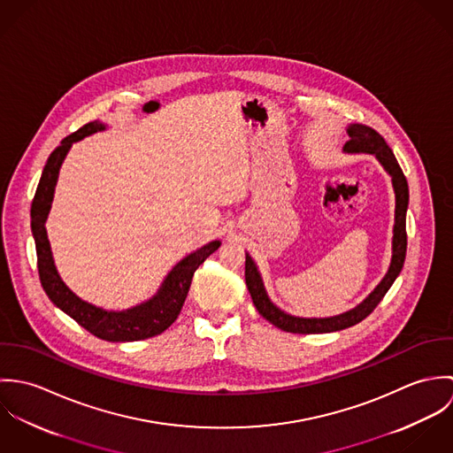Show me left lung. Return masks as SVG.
<instances>
[{
	"instance_id": "left-lung-1",
	"label": "left lung",
	"mask_w": 453,
	"mask_h": 453,
	"mask_svg": "<svg viewBox=\"0 0 453 453\" xmlns=\"http://www.w3.org/2000/svg\"><path fill=\"white\" fill-rule=\"evenodd\" d=\"M347 132H349L350 139L345 142L343 150L350 151V153H359V151L373 153L392 178L394 194H395V225H394V239H392V261H390L388 272L386 273V277L382 279V282L356 309H352L345 314L334 316V318L303 319V318H293L289 314H284L282 311H279L268 300L253 259L246 257V284H248V289L251 293V298H253V303H255L257 311L268 323H272L273 326H277L279 329H284L288 333H302V334L331 333V331H340V329H345L349 326L361 323L382 302L388 288L392 286V282L399 275L404 258H406V209H408V198H410L406 178H404L392 150L388 148L386 139L377 130L366 127V126L354 124V126L349 127Z\"/></svg>"
}]
</instances>
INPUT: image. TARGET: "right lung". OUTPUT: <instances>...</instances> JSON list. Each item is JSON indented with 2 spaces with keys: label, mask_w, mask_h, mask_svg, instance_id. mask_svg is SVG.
I'll return each mask as SVG.
<instances>
[{
  "label": "right lung",
  "mask_w": 453,
  "mask_h": 453,
  "mask_svg": "<svg viewBox=\"0 0 453 453\" xmlns=\"http://www.w3.org/2000/svg\"><path fill=\"white\" fill-rule=\"evenodd\" d=\"M103 129H104L103 124L90 122L76 132L69 134L50 153L45 164L42 180L38 183L36 194L31 203V230L36 244L38 273L47 296L69 318H73L76 323L85 327L94 336L108 342L144 340V338L160 334L178 319L183 309V303L187 300L195 270L219 248V241L209 242L207 246L195 251L194 255L180 261L174 266V270L167 275L162 289L155 298L126 312H106L87 302H81L76 295H73L65 288V282L61 280L56 270L52 253H50V244L47 239L45 219L54 198L59 167L65 160L69 146L73 144V141L83 139L85 135H90Z\"/></svg>",
  "instance_id": "right-lung-1"
}]
</instances>
